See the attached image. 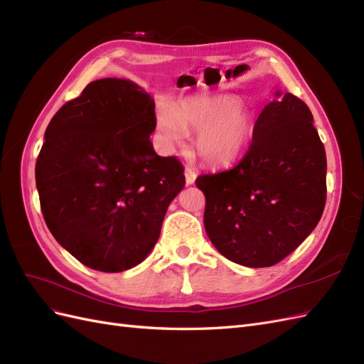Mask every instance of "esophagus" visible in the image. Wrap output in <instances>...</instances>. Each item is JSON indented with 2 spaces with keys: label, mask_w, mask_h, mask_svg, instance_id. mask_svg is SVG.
Listing matches in <instances>:
<instances>
[{
  "label": "esophagus",
  "mask_w": 364,
  "mask_h": 364,
  "mask_svg": "<svg viewBox=\"0 0 364 364\" xmlns=\"http://www.w3.org/2000/svg\"><path fill=\"white\" fill-rule=\"evenodd\" d=\"M197 178V173L194 171V168L191 167H186L185 168V181H186V185H193L194 181Z\"/></svg>",
  "instance_id": "1"
}]
</instances>
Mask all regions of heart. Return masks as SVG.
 Wrapping results in <instances>:
<instances>
[{"instance_id": "heart-1", "label": "heart", "mask_w": 364, "mask_h": 364, "mask_svg": "<svg viewBox=\"0 0 364 364\" xmlns=\"http://www.w3.org/2000/svg\"><path fill=\"white\" fill-rule=\"evenodd\" d=\"M253 127L252 114L240 98L228 94L188 97L158 114V132L165 144H181L186 135H196L194 149L209 167H228L240 159Z\"/></svg>"}]
</instances>
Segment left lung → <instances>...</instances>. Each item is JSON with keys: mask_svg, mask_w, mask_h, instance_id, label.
Listing matches in <instances>:
<instances>
[{"mask_svg": "<svg viewBox=\"0 0 364 364\" xmlns=\"http://www.w3.org/2000/svg\"><path fill=\"white\" fill-rule=\"evenodd\" d=\"M196 185L215 249L241 266H274L313 232L326 202V155L311 111L290 92L264 106L243 159Z\"/></svg>", "mask_w": 364, "mask_h": 364, "instance_id": "1", "label": "left lung"}]
</instances>
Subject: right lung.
Here are the masks:
<instances>
[{
    "instance_id": "add662e5",
    "label": "right lung",
    "mask_w": 364,
    "mask_h": 364,
    "mask_svg": "<svg viewBox=\"0 0 364 364\" xmlns=\"http://www.w3.org/2000/svg\"><path fill=\"white\" fill-rule=\"evenodd\" d=\"M155 102L136 83L100 79L50 121L36 161L43 220L58 243L94 270L138 266L155 247L183 165L156 155Z\"/></svg>"
}]
</instances>
